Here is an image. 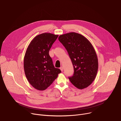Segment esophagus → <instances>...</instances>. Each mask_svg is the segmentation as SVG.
<instances>
[{
	"label": "esophagus",
	"instance_id": "34e87169",
	"mask_svg": "<svg viewBox=\"0 0 121 121\" xmlns=\"http://www.w3.org/2000/svg\"><path fill=\"white\" fill-rule=\"evenodd\" d=\"M60 69L61 71L62 72H63V70H64V67H63V66H61V67H60Z\"/></svg>",
	"mask_w": 121,
	"mask_h": 121
}]
</instances>
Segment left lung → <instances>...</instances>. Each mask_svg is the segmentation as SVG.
Wrapping results in <instances>:
<instances>
[{
    "label": "left lung",
    "mask_w": 121,
    "mask_h": 121,
    "mask_svg": "<svg viewBox=\"0 0 121 121\" xmlns=\"http://www.w3.org/2000/svg\"><path fill=\"white\" fill-rule=\"evenodd\" d=\"M58 40L66 49L74 67V75L68 78L78 89L87 88L95 79L98 69L92 44L85 36L74 32L60 35Z\"/></svg>",
    "instance_id": "1"
}]
</instances>
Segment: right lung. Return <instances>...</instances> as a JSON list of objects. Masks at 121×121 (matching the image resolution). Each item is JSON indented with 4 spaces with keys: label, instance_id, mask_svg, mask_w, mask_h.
Segmentation results:
<instances>
[{
    "label": "right lung",
    "instance_id": "obj_1",
    "mask_svg": "<svg viewBox=\"0 0 121 121\" xmlns=\"http://www.w3.org/2000/svg\"><path fill=\"white\" fill-rule=\"evenodd\" d=\"M58 35L43 33L30 42L24 57V70L26 77L32 87L44 91L50 86L61 73L55 68L49 52Z\"/></svg>",
    "mask_w": 121,
    "mask_h": 121
}]
</instances>
